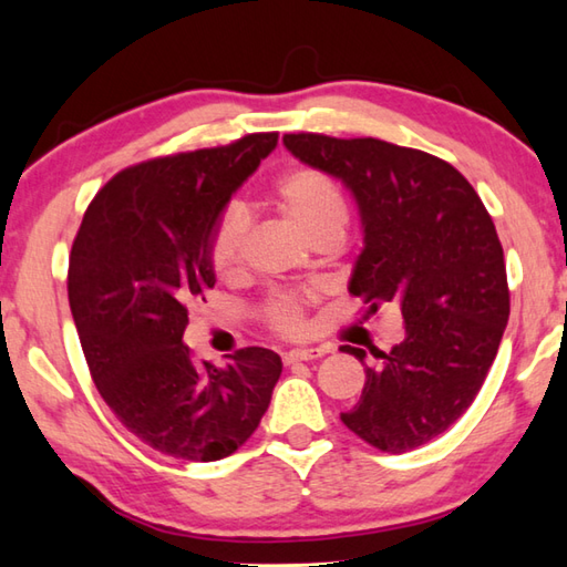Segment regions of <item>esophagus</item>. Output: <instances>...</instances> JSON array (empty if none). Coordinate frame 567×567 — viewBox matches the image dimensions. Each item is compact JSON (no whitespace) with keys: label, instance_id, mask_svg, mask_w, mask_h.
Masks as SVG:
<instances>
[{"label":"esophagus","instance_id":"obj_1","mask_svg":"<svg viewBox=\"0 0 567 567\" xmlns=\"http://www.w3.org/2000/svg\"><path fill=\"white\" fill-rule=\"evenodd\" d=\"M321 355H323L321 348H297V351L285 353L282 360L285 365H292V363H302V360H317Z\"/></svg>","mask_w":567,"mask_h":567}]
</instances>
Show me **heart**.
Segmentation results:
<instances>
[{"label":"heart","mask_w":567,"mask_h":567,"mask_svg":"<svg viewBox=\"0 0 567 567\" xmlns=\"http://www.w3.org/2000/svg\"><path fill=\"white\" fill-rule=\"evenodd\" d=\"M270 204L302 234L309 244L323 236H341L346 226V202L333 179L315 167H292L277 177ZM248 234V219L238 209H228L216 221L209 236V268L221 280H234L240 270V256ZM311 302L309 292L275 295L262 307V319L275 333L299 336L307 329L305 311Z\"/></svg>","instance_id":"1"}]
</instances>
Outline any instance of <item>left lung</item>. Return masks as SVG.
Listing matches in <instances>:
<instances>
[{
	"label": "left lung",
	"mask_w": 567,
	"mask_h": 567,
	"mask_svg": "<svg viewBox=\"0 0 567 567\" xmlns=\"http://www.w3.org/2000/svg\"><path fill=\"white\" fill-rule=\"evenodd\" d=\"M295 158L351 192L363 250L348 292L370 311L400 305L404 341L390 353L346 346L365 388L341 421L384 453H406L451 429L473 404L509 321L504 250L473 185L436 155L380 138L287 134Z\"/></svg>",
	"instance_id": "1"
}]
</instances>
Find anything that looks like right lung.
<instances>
[{"label":"right lung","instance_id":"right-lung-1","mask_svg":"<svg viewBox=\"0 0 567 567\" xmlns=\"http://www.w3.org/2000/svg\"><path fill=\"white\" fill-rule=\"evenodd\" d=\"M275 146L277 134H248L126 167L94 195L72 240L68 299L90 375L116 419L163 455H231L280 380L268 348H240L216 368L183 343L189 305L216 282L214 226Z\"/></svg>","mask_w":567,"mask_h":567}]
</instances>
